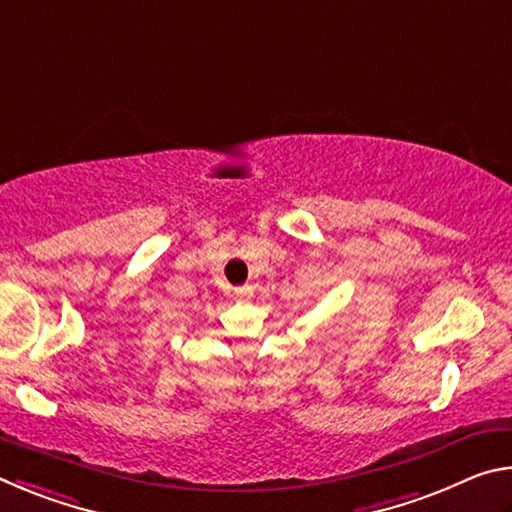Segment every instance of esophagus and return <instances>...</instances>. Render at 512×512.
<instances>
[{
	"instance_id": "34e87169",
	"label": "esophagus",
	"mask_w": 512,
	"mask_h": 512,
	"mask_svg": "<svg viewBox=\"0 0 512 512\" xmlns=\"http://www.w3.org/2000/svg\"><path fill=\"white\" fill-rule=\"evenodd\" d=\"M235 296H239V298L250 296V287H237V289H235Z\"/></svg>"
}]
</instances>
